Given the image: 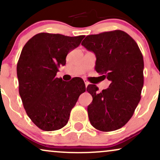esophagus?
<instances>
[{
    "instance_id": "1",
    "label": "esophagus",
    "mask_w": 160,
    "mask_h": 160,
    "mask_svg": "<svg viewBox=\"0 0 160 160\" xmlns=\"http://www.w3.org/2000/svg\"><path fill=\"white\" fill-rule=\"evenodd\" d=\"M84 82H85V85H86V86L87 87L88 86V83H89V82H88V81L87 80H86V79H84Z\"/></svg>"
}]
</instances>
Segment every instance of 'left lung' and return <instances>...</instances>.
Instances as JSON below:
<instances>
[{
  "mask_svg": "<svg viewBox=\"0 0 160 160\" xmlns=\"http://www.w3.org/2000/svg\"><path fill=\"white\" fill-rule=\"evenodd\" d=\"M81 44L96 55L97 72L111 81L100 93L96 85L87 87L93 98L87 108L91 124L101 131L117 130L128 122L140 101L144 83L142 52L121 30L88 35Z\"/></svg>",
  "mask_w": 160,
  "mask_h": 160,
  "instance_id": "left-lung-1",
  "label": "left lung"
}]
</instances>
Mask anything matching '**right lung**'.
<instances>
[{
	"mask_svg": "<svg viewBox=\"0 0 160 160\" xmlns=\"http://www.w3.org/2000/svg\"><path fill=\"white\" fill-rule=\"evenodd\" d=\"M84 38L41 32L22 49L17 64L19 94L26 114L41 130L65 126L79 96L86 92L81 78L66 82L56 77L60 66L66 65L68 52Z\"/></svg>",
	"mask_w": 160,
	"mask_h": 160,
	"instance_id": "right-lung-1",
	"label": "right lung"
}]
</instances>
